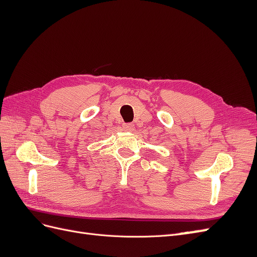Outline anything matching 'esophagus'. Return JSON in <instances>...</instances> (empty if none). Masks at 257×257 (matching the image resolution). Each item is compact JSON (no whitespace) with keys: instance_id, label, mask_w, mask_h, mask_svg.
<instances>
[{"instance_id":"esophagus-1","label":"esophagus","mask_w":257,"mask_h":257,"mask_svg":"<svg viewBox=\"0 0 257 257\" xmlns=\"http://www.w3.org/2000/svg\"><path fill=\"white\" fill-rule=\"evenodd\" d=\"M122 128L126 132H131L134 130V124L133 123H124L122 125Z\"/></svg>"}]
</instances>
